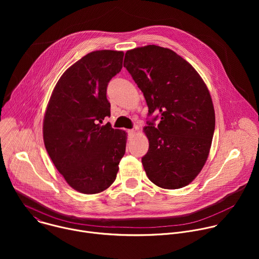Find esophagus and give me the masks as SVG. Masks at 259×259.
I'll return each instance as SVG.
<instances>
[{
  "mask_svg": "<svg viewBox=\"0 0 259 259\" xmlns=\"http://www.w3.org/2000/svg\"><path fill=\"white\" fill-rule=\"evenodd\" d=\"M127 132H128L129 135H134V134H135V130H134V129H130V130H128Z\"/></svg>",
  "mask_w": 259,
  "mask_h": 259,
  "instance_id": "1",
  "label": "esophagus"
}]
</instances>
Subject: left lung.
Segmentation results:
<instances>
[{
  "label": "left lung",
  "instance_id": "obj_1",
  "mask_svg": "<svg viewBox=\"0 0 259 259\" xmlns=\"http://www.w3.org/2000/svg\"><path fill=\"white\" fill-rule=\"evenodd\" d=\"M124 67L142 91L149 115L160 123L143 128L149 151L141 159L156 186L175 190L188 186L204 167L215 129L209 90L197 70L174 51L156 45L128 50Z\"/></svg>",
  "mask_w": 259,
  "mask_h": 259
}]
</instances>
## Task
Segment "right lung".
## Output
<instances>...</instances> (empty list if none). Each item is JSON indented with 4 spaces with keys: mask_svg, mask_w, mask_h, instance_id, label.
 <instances>
[{
    "mask_svg": "<svg viewBox=\"0 0 259 259\" xmlns=\"http://www.w3.org/2000/svg\"><path fill=\"white\" fill-rule=\"evenodd\" d=\"M124 53L98 50L69 66L55 85L43 122L49 157L68 186L86 195L112 186L126 150L127 133L113 129L108 82L122 69Z\"/></svg>",
    "mask_w": 259,
    "mask_h": 259,
    "instance_id": "add662e5",
    "label": "right lung"
}]
</instances>
